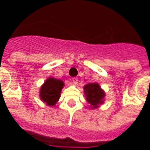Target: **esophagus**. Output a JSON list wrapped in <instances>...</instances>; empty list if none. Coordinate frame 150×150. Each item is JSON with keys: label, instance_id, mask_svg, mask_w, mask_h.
I'll list each match as a JSON object with an SVG mask.
<instances>
[{"label": "esophagus", "instance_id": "34e87169", "mask_svg": "<svg viewBox=\"0 0 150 150\" xmlns=\"http://www.w3.org/2000/svg\"><path fill=\"white\" fill-rule=\"evenodd\" d=\"M71 83H73L74 85H76L78 83V79L76 78H73L71 79Z\"/></svg>", "mask_w": 150, "mask_h": 150}]
</instances>
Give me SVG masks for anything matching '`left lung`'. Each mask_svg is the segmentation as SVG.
Returning <instances> with one entry per match:
<instances>
[{
    "mask_svg": "<svg viewBox=\"0 0 150 150\" xmlns=\"http://www.w3.org/2000/svg\"><path fill=\"white\" fill-rule=\"evenodd\" d=\"M83 93L91 109L100 108V105L104 103L105 92L98 83H90L85 85Z\"/></svg>",
    "mask_w": 150,
    "mask_h": 150,
    "instance_id": "1",
    "label": "left lung"
}]
</instances>
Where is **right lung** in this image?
I'll use <instances>...</instances> for the list:
<instances>
[{
	"mask_svg": "<svg viewBox=\"0 0 150 150\" xmlns=\"http://www.w3.org/2000/svg\"><path fill=\"white\" fill-rule=\"evenodd\" d=\"M64 82L54 77L47 78L39 91L40 100L47 106H54L59 101Z\"/></svg>",
	"mask_w": 150,
	"mask_h": 150,
	"instance_id": "1",
	"label": "right lung"
}]
</instances>
